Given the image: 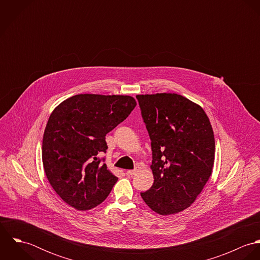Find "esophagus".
<instances>
[{
	"label": "esophagus",
	"instance_id": "obj_1",
	"mask_svg": "<svg viewBox=\"0 0 260 260\" xmlns=\"http://www.w3.org/2000/svg\"><path fill=\"white\" fill-rule=\"evenodd\" d=\"M139 170H140V167H137V168H135V169H133V170H127V175H135L136 173H138L139 172Z\"/></svg>",
	"mask_w": 260,
	"mask_h": 260
}]
</instances>
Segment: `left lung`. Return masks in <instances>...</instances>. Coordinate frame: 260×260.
Instances as JSON below:
<instances>
[{"label": "left lung", "instance_id": "obj_1", "mask_svg": "<svg viewBox=\"0 0 260 260\" xmlns=\"http://www.w3.org/2000/svg\"><path fill=\"white\" fill-rule=\"evenodd\" d=\"M152 149L154 183L141 197L161 215L179 213L201 193L211 176L215 140L198 104L175 93L136 96Z\"/></svg>", "mask_w": 260, "mask_h": 260}]
</instances>
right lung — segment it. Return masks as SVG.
I'll use <instances>...</instances> for the list:
<instances>
[{"label":"right lung","instance_id":"obj_1","mask_svg":"<svg viewBox=\"0 0 260 260\" xmlns=\"http://www.w3.org/2000/svg\"><path fill=\"white\" fill-rule=\"evenodd\" d=\"M136 105L131 96L79 94L51 113L43 136L44 170L56 193L75 209H92L111 192L118 178L98 154L108 148L106 134Z\"/></svg>","mask_w":260,"mask_h":260}]
</instances>
